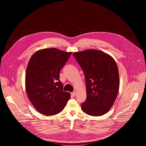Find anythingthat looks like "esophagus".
Segmentation results:
<instances>
[{"instance_id": "obj_1", "label": "esophagus", "mask_w": 146, "mask_h": 146, "mask_svg": "<svg viewBox=\"0 0 146 146\" xmlns=\"http://www.w3.org/2000/svg\"><path fill=\"white\" fill-rule=\"evenodd\" d=\"M71 95H72L73 96H75L76 95V92L75 91H74V92H72Z\"/></svg>"}]
</instances>
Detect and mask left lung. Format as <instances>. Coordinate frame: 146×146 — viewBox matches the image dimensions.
<instances>
[{
    "instance_id": "obj_1",
    "label": "left lung",
    "mask_w": 146,
    "mask_h": 146,
    "mask_svg": "<svg viewBox=\"0 0 146 146\" xmlns=\"http://www.w3.org/2000/svg\"><path fill=\"white\" fill-rule=\"evenodd\" d=\"M86 77V100L81 105L85 113L100 116L107 113L116 99L119 87V72L113 58L100 50H87L74 52Z\"/></svg>"
}]
</instances>
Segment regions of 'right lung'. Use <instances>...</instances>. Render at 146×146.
<instances>
[{
  "label": "right lung",
  "mask_w": 146,
  "mask_h": 146,
  "mask_svg": "<svg viewBox=\"0 0 146 146\" xmlns=\"http://www.w3.org/2000/svg\"><path fill=\"white\" fill-rule=\"evenodd\" d=\"M72 53L55 48H44L31 57L26 70L25 89L29 99L40 113L58 114L70 99V94L63 91L59 72Z\"/></svg>",
  "instance_id": "1"
}]
</instances>
